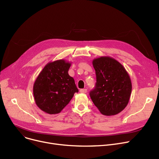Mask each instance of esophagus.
Listing matches in <instances>:
<instances>
[{"label": "esophagus", "instance_id": "esophagus-1", "mask_svg": "<svg viewBox=\"0 0 159 159\" xmlns=\"http://www.w3.org/2000/svg\"><path fill=\"white\" fill-rule=\"evenodd\" d=\"M80 92L82 93H87V89H80Z\"/></svg>", "mask_w": 159, "mask_h": 159}]
</instances>
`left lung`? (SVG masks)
<instances>
[{
  "instance_id": "obj_1",
  "label": "left lung",
  "mask_w": 159,
  "mask_h": 159,
  "mask_svg": "<svg viewBox=\"0 0 159 159\" xmlns=\"http://www.w3.org/2000/svg\"><path fill=\"white\" fill-rule=\"evenodd\" d=\"M95 70V88L89 93L90 97L99 111L112 116L124 110L129 102L132 84L124 67L115 58L103 56L92 61Z\"/></svg>"
}]
</instances>
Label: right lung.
<instances>
[{"mask_svg": "<svg viewBox=\"0 0 159 159\" xmlns=\"http://www.w3.org/2000/svg\"><path fill=\"white\" fill-rule=\"evenodd\" d=\"M71 62L64 59L48 62L37 76L33 88L37 106L50 115L57 114L79 90L68 74Z\"/></svg>", "mask_w": 159, "mask_h": 159, "instance_id": "obj_1", "label": "right lung"}]
</instances>
